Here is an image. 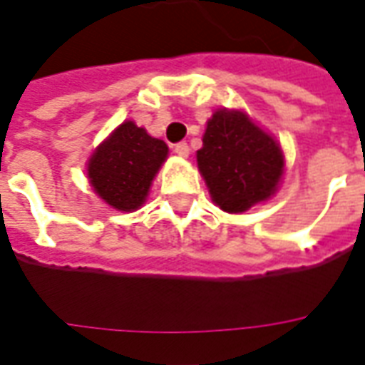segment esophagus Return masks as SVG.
I'll use <instances>...</instances> for the list:
<instances>
[{
	"label": "esophagus",
	"instance_id": "obj_1",
	"mask_svg": "<svg viewBox=\"0 0 365 365\" xmlns=\"http://www.w3.org/2000/svg\"><path fill=\"white\" fill-rule=\"evenodd\" d=\"M174 153L178 156H182V158H187V156H190V147H187V143H178L174 147Z\"/></svg>",
	"mask_w": 365,
	"mask_h": 365
}]
</instances>
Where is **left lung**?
Instances as JSON below:
<instances>
[{
    "instance_id": "8db88e82",
    "label": "left lung",
    "mask_w": 365,
    "mask_h": 365,
    "mask_svg": "<svg viewBox=\"0 0 365 365\" xmlns=\"http://www.w3.org/2000/svg\"><path fill=\"white\" fill-rule=\"evenodd\" d=\"M197 164L212 201L226 212L271 199L284 174L279 143L240 110H218L207 121Z\"/></svg>"
}]
</instances>
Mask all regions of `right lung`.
<instances>
[{
	"label": "right lung",
	"instance_id": "obj_1",
	"mask_svg": "<svg viewBox=\"0 0 365 365\" xmlns=\"http://www.w3.org/2000/svg\"><path fill=\"white\" fill-rule=\"evenodd\" d=\"M168 147L160 139L137 128L133 121H123L102 143L88 160V182L104 203L118 210H137L145 203Z\"/></svg>",
	"mask_w": 365,
	"mask_h": 365
}]
</instances>
